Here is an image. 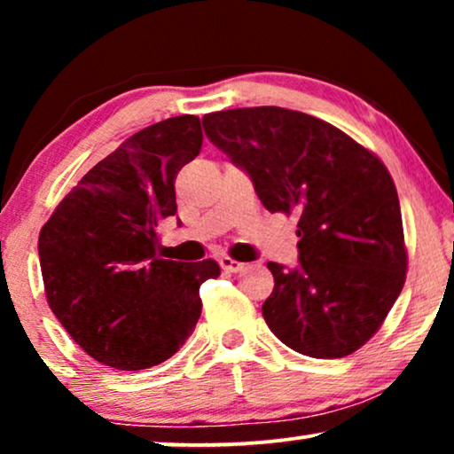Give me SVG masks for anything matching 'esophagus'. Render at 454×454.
<instances>
[{
  "instance_id": "obj_1",
  "label": "esophagus",
  "mask_w": 454,
  "mask_h": 454,
  "mask_svg": "<svg viewBox=\"0 0 454 454\" xmlns=\"http://www.w3.org/2000/svg\"><path fill=\"white\" fill-rule=\"evenodd\" d=\"M219 264H221V269H225L229 272H239V270H244V266H246L244 262H238V260H233L229 256H221Z\"/></svg>"
}]
</instances>
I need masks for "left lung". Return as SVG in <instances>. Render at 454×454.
Segmentation results:
<instances>
[{"mask_svg": "<svg viewBox=\"0 0 454 454\" xmlns=\"http://www.w3.org/2000/svg\"><path fill=\"white\" fill-rule=\"evenodd\" d=\"M204 134L247 173L270 213L297 215V266L269 262L262 303L278 340L303 356L357 351L405 285L407 252L393 177L376 154L301 111L246 107L202 117Z\"/></svg>", "mask_w": 454, "mask_h": 454, "instance_id": "left-lung-1", "label": "left lung"}]
</instances>
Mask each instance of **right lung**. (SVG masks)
<instances>
[{
	"instance_id": "right-lung-1",
	"label": "right lung",
	"mask_w": 454,
	"mask_h": 454,
	"mask_svg": "<svg viewBox=\"0 0 454 454\" xmlns=\"http://www.w3.org/2000/svg\"><path fill=\"white\" fill-rule=\"evenodd\" d=\"M196 115L153 123L92 167L39 235L49 308L97 362L145 370L169 359L202 312L215 260L157 256L159 223L177 213L176 176L198 157Z\"/></svg>"
}]
</instances>
